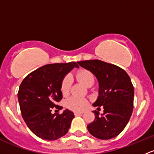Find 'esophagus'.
Wrapping results in <instances>:
<instances>
[{
    "label": "esophagus",
    "mask_w": 154,
    "mask_h": 154,
    "mask_svg": "<svg viewBox=\"0 0 154 154\" xmlns=\"http://www.w3.org/2000/svg\"><path fill=\"white\" fill-rule=\"evenodd\" d=\"M83 113V112H74V115L75 116H79V115H82Z\"/></svg>",
    "instance_id": "34e87169"
}]
</instances>
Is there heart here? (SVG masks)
I'll list each match as a JSON object with an SVG mask.
<instances>
[{
	"label": "heart",
	"instance_id": "b5f03b06",
	"mask_svg": "<svg viewBox=\"0 0 154 154\" xmlns=\"http://www.w3.org/2000/svg\"><path fill=\"white\" fill-rule=\"evenodd\" d=\"M76 77L77 80L87 87L92 86L94 83V76L91 71L86 69H80L76 73ZM72 84V78L69 74L65 76L63 79L60 86V90L64 95L68 94ZM88 100L84 97H71L66 101V106L68 108L74 111H83L88 106Z\"/></svg>",
	"mask_w": 154,
	"mask_h": 154
}]
</instances>
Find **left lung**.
I'll return each mask as SVG.
<instances>
[{"mask_svg":"<svg viewBox=\"0 0 154 154\" xmlns=\"http://www.w3.org/2000/svg\"><path fill=\"white\" fill-rule=\"evenodd\" d=\"M77 63L97 77L99 95L93 106L103 107L101 115L93 111L95 119L87 126L88 132L103 140L119 136L128 123L133 109L134 88L130 77L119 66L98 60Z\"/></svg>","mask_w":154,"mask_h":154,"instance_id":"obj_1","label":"left lung"}]
</instances>
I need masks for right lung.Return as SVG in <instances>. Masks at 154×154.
I'll list each match as a JSON object with an SVG mask.
<instances>
[{"mask_svg": "<svg viewBox=\"0 0 154 154\" xmlns=\"http://www.w3.org/2000/svg\"><path fill=\"white\" fill-rule=\"evenodd\" d=\"M74 67V62L48 64L29 74L21 82L18 99L23 119L29 130L45 140H57L68 133L74 113L62 109L57 103L63 98L60 86L65 76ZM57 110H55V112Z\"/></svg>", "mask_w": 154, "mask_h": 154, "instance_id": "1", "label": "right lung"}]
</instances>
